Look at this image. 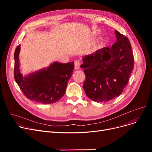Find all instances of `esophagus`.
Masks as SVG:
<instances>
[{"label":"esophagus","mask_w":152,"mask_h":152,"mask_svg":"<svg viewBox=\"0 0 152 152\" xmlns=\"http://www.w3.org/2000/svg\"><path fill=\"white\" fill-rule=\"evenodd\" d=\"M80 65H81V63L79 62V61L78 60H76L75 61V69H79L80 68Z\"/></svg>","instance_id":"obj_1"}]
</instances>
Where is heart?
<instances>
[{"label":"heart","instance_id":"heart-1","mask_svg":"<svg viewBox=\"0 0 152 152\" xmlns=\"http://www.w3.org/2000/svg\"><path fill=\"white\" fill-rule=\"evenodd\" d=\"M101 44H102V45H104V44H105V42H101Z\"/></svg>","mask_w":152,"mask_h":152}]
</instances>
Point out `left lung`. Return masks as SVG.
<instances>
[{
	"label": "left lung",
	"mask_w": 152,
	"mask_h": 152,
	"mask_svg": "<svg viewBox=\"0 0 152 152\" xmlns=\"http://www.w3.org/2000/svg\"><path fill=\"white\" fill-rule=\"evenodd\" d=\"M116 42L83 58L86 80L83 88L94 102L112 100L120 95L128 83L134 60L131 43L116 30Z\"/></svg>",
	"instance_id": "obj_1"
}]
</instances>
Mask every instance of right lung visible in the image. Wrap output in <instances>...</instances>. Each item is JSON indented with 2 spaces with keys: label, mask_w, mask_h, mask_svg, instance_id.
Listing matches in <instances>:
<instances>
[{
  "label": "right lung",
  "mask_w": 152,
  "mask_h": 152,
  "mask_svg": "<svg viewBox=\"0 0 152 152\" xmlns=\"http://www.w3.org/2000/svg\"><path fill=\"white\" fill-rule=\"evenodd\" d=\"M20 45L16 48L14 53V77L25 96L44 104L58 101L65 93L68 81L75 68L74 62L55 61L47 68L23 76L20 70Z\"/></svg>",
  "instance_id": "obj_1"
}]
</instances>
